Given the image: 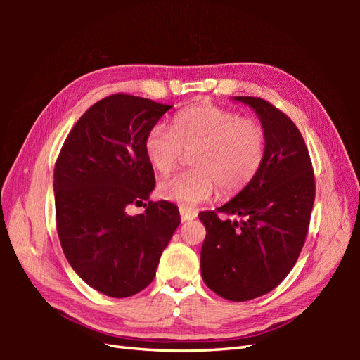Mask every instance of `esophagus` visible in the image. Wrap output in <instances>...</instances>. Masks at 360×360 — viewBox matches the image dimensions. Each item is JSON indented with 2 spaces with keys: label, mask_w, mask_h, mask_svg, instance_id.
<instances>
[{
  "label": "esophagus",
  "mask_w": 360,
  "mask_h": 360,
  "mask_svg": "<svg viewBox=\"0 0 360 360\" xmlns=\"http://www.w3.org/2000/svg\"><path fill=\"white\" fill-rule=\"evenodd\" d=\"M179 215L182 221H190V219H195L198 213L192 209H187V207H179Z\"/></svg>",
  "instance_id": "obj_1"
}]
</instances>
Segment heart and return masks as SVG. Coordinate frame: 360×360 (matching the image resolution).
I'll return each instance as SVG.
<instances>
[{
    "mask_svg": "<svg viewBox=\"0 0 360 360\" xmlns=\"http://www.w3.org/2000/svg\"><path fill=\"white\" fill-rule=\"evenodd\" d=\"M267 137L259 122L213 103L188 106L173 117L172 129L153 127L143 142L150 164L168 173L190 153L184 173L168 176L158 184L164 200L193 205L215 192L232 196L246 188L258 174L266 156Z\"/></svg>",
    "mask_w": 360,
    "mask_h": 360,
    "instance_id": "heart-1",
    "label": "heart"
}]
</instances>
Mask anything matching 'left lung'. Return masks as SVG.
Listing matches in <instances>:
<instances>
[{
  "mask_svg": "<svg viewBox=\"0 0 360 360\" xmlns=\"http://www.w3.org/2000/svg\"><path fill=\"white\" fill-rule=\"evenodd\" d=\"M254 108L266 131L264 162L250 184L205 226L201 275L219 297L246 302L271 292L292 269L307 240L316 179L302 133L285 112L258 97H233ZM218 212L240 216L221 220Z\"/></svg>",
  "mask_w": 360,
  "mask_h": 360,
  "instance_id": "left-lung-1",
  "label": "left lung"
}]
</instances>
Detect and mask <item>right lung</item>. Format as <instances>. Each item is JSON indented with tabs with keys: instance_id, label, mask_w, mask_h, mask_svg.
<instances>
[{
	"instance_id": "right-lung-1",
	"label": "right lung",
	"mask_w": 360,
	"mask_h": 360,
	"mask_svg": "<svg viewBox=\"0 0 360 360\" xmlns=\"http://www.w3.org/2000/svg\"><path fill=\"white\" fill-rule=\"evenodd\" d=\"M170 108L122 93L105 97L77 120L57 158L60 244L79 277L105 295L131 297L147 288L181 223L173 202L144 204L155 172L143 142ZM129 205L146 212L128 216Z\"/></svg>"
}]
</instances>
